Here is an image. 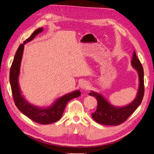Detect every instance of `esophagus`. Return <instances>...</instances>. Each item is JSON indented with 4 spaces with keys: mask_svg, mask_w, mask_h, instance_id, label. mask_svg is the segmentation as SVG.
<instances>
[{
    "mask_svg": "<svg viewBox=\"0 0 154 154\" xmlns=\"http://www.w3.org/2000/svg\"><path fill=\"white\" fill-rule=\"evenodd\" d=\"M80 88L81 90L86 91L89 88V83L87 81H83L80 84Z\"/></svg>",
    "mask_w": 154,
    "mask_h": 154,
    "instance_id": "esophagus-1",
    "label": "esophagus"
}]
</instances>
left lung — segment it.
<instances>
[{"label": "left lung", "instance_id": "8db88e82", "mask_svg": "<svg viewBox=\"0 0 154 154\" xmlns=\"http://www.w3.org/2000/svg\"><path fill=\"white\" fill-rule=\"evenodd\" d=\"M131 66L137 71L139 85L136 98L129 104L121 107L115 106L107 100L100 93L92 91L88 93L90 96L95 97L98 102L96 112L92 113V117L96 122L104 125H119L126 121L140 106L144 93V70L134 51L131 60Z\"/></svg>", "mask_w": 154, "mask_h": 154}]
</instances>
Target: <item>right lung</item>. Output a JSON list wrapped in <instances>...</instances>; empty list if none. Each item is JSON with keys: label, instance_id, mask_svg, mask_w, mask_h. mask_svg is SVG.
Returning <instances> with one entry per match:
<instances>
[{"label": "right lung", "instance_id": "right-lung-1", "mask_svg": "<svg viewBox=\"0 0 154 154\" xmlns=\"http://www.w3.org/2000/svg\"><path fill=\"white\" fill-rule=\"evenodd\" d=\"M43 31V27H40L31 34L30 37L23 41V43L19 46L10 67V83L11 86L12 95L16 107L20 112L35 122L48 125L58 121L62 116L64 109L68 102L73 98H77L81 93L80 91L76 90L57 98L52 104L45 108L35 106L29 102L21 93L19 85V76L20 66L22 60L24 45L36 37Z\"/></svg>", "mask_w": 154, "mask_h": 154}]
</instances>
